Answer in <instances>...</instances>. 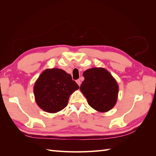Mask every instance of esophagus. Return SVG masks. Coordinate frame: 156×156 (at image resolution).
<instances>
[{
    "label": "esophagus",
    "instance_id": "34e87169",
    "mask_svg": "<svg viewBox=\"0 0 156 156\" xmlns=\"http://www.w3.org/2000/svg\"><path fill=\"white\" fill-rule=\"evenodd\" d=\"M76 82H77V84H78L79 87H80V84H81V81L80 80H76Z\"/></svg>",
    "mask_w": 156,
    "mask_h": 156
}]
</instances>
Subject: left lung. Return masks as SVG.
Returning <instances> with one entry per match:
<instances>
[{
  "label": "left lung",
  "instance_id": "8db88e82",
  "mask_svg": "<svg viewBox=\"0 0 156 156\" xmlns=\"http://www.w3.org/2000/svg\"><path fill=\"white\" fill-rule=\"evenodd\" d=\"M84 80L80 89L88 105L99 112H107L117 102L119 87L115 78L102 68L88 69L83 73Z\"/></svg>",
  "mask_w": 156,
  "mask_h": 156
}]
</instances>
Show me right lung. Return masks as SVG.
I'll return each instance as SVG.
<instances>
[{
  "label": "right lung",
  "mask_w": 156,
  "mask_h": 156,
  "mask_svg": "<svg viewBox=\"0 0 156 156\" xmlns=\"http://www.w3.org/2000/svg\"><path fill=\"white\" fill-rule=\"evenodd\" d=\"M79 88L70 74L58 68L47 69L35 82V101L42 110L54 113L68 105L69 96Z\"/></svg>",
  "instance_id": "add662e5"
}]
</instances>
